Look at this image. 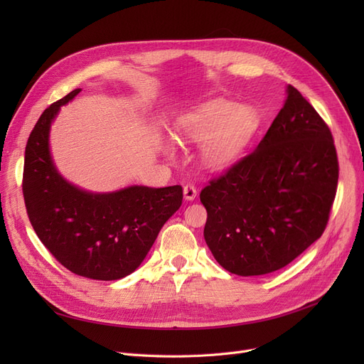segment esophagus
Instances as JSON below:
<instances>
[{
	"mask_svg": "<svg viewBox=\"0 0 364 364\" xmlns=\"http://www.w3.org/2000/svg\"><path fill=\"white\" fill-rule=\"evenodd\" d=\"M183 192H184V198L187 200H195L196 196H198V190L193 184H186L184 188H183Z\"/></svg>",
	"mask_w": 364,
	"mask_h": 364,
	"instance_id": "obj_1",
	"label": "esophagus"
}]
</instances>
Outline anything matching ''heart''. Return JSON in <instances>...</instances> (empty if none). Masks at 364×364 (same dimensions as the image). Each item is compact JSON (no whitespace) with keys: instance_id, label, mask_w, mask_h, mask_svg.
Returning <instances> with one entry per match:
<instances>
[{"instance_id":"heart-1","label":"heart","mask_w":364,"mask_h":364,"mask_svg":"<svg viewBox=\"0 0 364 364\" xmlns=\"http://www.w3.org/2000/svg\"><path fill=\"white\" fill-rule=\"evenodd\" d=\"M257 128L258 114L254 107L215 99L181 118L178 139L203 144L202 155L206 166L224 169L239 159Z\"/></svg>"}]
</instances>
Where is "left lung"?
I'll return each instance as SVG.
<instances>
[{"mask_svg": "<svg viewBox=\"0 0 364 364\" xmlns=\"http://www.w3.org/2000/svg\"><path fill=\"white\" fill-rule=\"evenodd\" d=\"M338 176L328 124L289 85L258 147L202 188L214 258L237 276L283 269L323 235Z\"/></svg>", "mask_w": 364, "mask_h": 364, "instance_id": "8db88e82", "label": "left lung"}]
</instances>
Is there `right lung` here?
Masks as SVG:
<instances>
[{"label": "right lung", "instance_id": "add662e5", "mask_svg": "<svg viewBox=\"0 0 364 364\" xmlns=\"http://www.w3.org/2000/svg\"><path fill=\"white\" fill-rule=\"evenodd\" d=\"M81 90L50 105L35 124L25 150L22 190L36 236L75 274L118 280L143 262L158 233L183 202V187L131 186L88 193L69 184L53 165L51 121Z\"/></svg>", "mask_w": 364, "mask_h": 364}]
</instances>
